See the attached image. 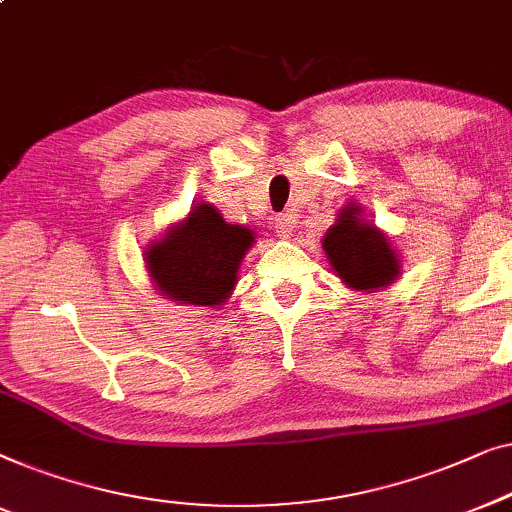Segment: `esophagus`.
<instances>
[{
	"label": "esophagus",
	"mask_w": 512,
	"mask_h": 512,
	"mask_svg": "<svg viewBox=\"0 0 512 512\" xmlns=\"http://www.w3.org/2000/svg\"><path fill=\"white\" fill-rule=\"evenodd\" d=\"M276 232H278L280 239H290L292 232H294L292 215H285V213L278 215V218H276Z\"/></svg>",
	"instance_id": "esophagus-1"
}]
</instances>
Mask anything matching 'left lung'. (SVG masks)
Wrapping results in <instances>:
<instances>
[{
    "label": "left lung",
    "instance_id": "left-lung-1",
    "mask_svg": "<svg viewBox=\"0 0 512 512\" xmlns=\"http://www.w3.org/2000/svg\"><path fill=\"white\" fill-rule=\"evenodd\" d=\"M322 250L331 269L352 290L376 292L399 278L397 250L378 227L362 218V208L348 204L338 211L336 225L327 229Z\"/></svg>",
    "mask_w": 512,
    "mask_h": 512
}]
</instances>
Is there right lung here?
I'll return each instance as SVG.
<instances>
[{"label":"right lung","mask_w":512,"mask_h":512,"mask_svg":"<svg viewBox=\"0 0 512 512\" xmlns=\"http://www.w3.org/2000/svg\"><path fill=\"white\" fill-rule=\"evenodd\" d=\"M253 243V229L229 225L213 204H197L146 248V269L167 299L220 306L232 294L236 271Z\"/></svg>","instance_id":"right-lung-1"}]
</instances>
